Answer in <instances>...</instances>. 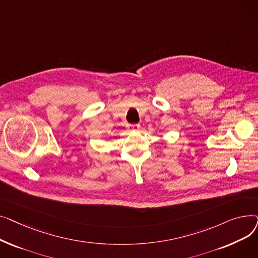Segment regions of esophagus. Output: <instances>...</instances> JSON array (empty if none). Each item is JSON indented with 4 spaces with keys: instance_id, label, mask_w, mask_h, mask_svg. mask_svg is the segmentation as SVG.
Wrapping results in <instances>:
<instances>
[{
    "instance_id": "34e87169",
    "label": "esophagus",
    "mask_w": 258,
    "mask_h": 258,
    "mask_svg": "<svg viewBox=\"0 0 258 258\" xmlns=\"http://www.w3.org/2000/svg\"><path fill=\"white\" fill-rule=\"evenodd\" d=\"M140 127H141L140 124H130V125H128V131L136 132V131H139Z\"/></svg>"
}]
</instances>
